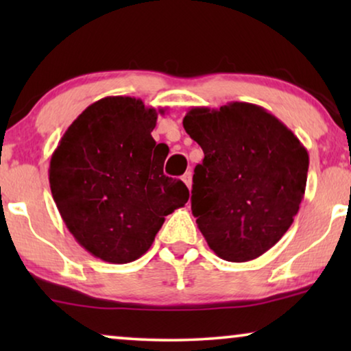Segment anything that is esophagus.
<instances>
[{"label": "esophagus", "instance_id": "1", "mask_svg": "<svg viewBox=\"0 0 351 351\" xmlns=\"http://www.w3.org/2000/svg\"><path fill=\"white\" fill-rule=\"evenodd\" d=\"M182 180L185 182V185L189 186V189H191V172H190V171L185 172V174L182 176Z\"/></svg>", "mask_w": 351, "mask_h": 351}]
</instances>
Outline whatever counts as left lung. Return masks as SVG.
Segmentation results:
<instances>
[{"label":"left lung","mask_w":351,"mask_h":351,"mask_svg":"<svg viewBox=\"0 0 351 351\" xmlns=\"http://www.w3.org/2000/svg\"><path fill=\"white\" fill-rule=\"evenodd\" d=\"M184 128L204 152L191 190L199 232L223 261L261 257L299 213L308 152L286 124L247 102L193 107Z\"/></svg>","instance_id":"8db88e82"}]
</instances>
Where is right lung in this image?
<instances>
[{
	"label": "right lung",
	"instance_id": "add662e5",
	"mask_svg": "<svg viewBox=\"0 0 351 351\" xmlns=\"http://www.w3.org/2000/svg\"><path fill=\"white\" fill-rule=\"evenodd\" d=\"M158 113L141 99L105 97L89 105L52 153L49 185L66 228L94 257L129 263L155 241L189 189L162 174L153 141Z\"/></svg>",
	"mask_w": 351,
	"mask_h": 351
}]
</instances>
